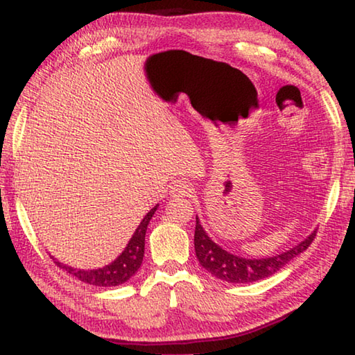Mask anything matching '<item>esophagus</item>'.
Here are the masks:
<instances>
[{"label":"esophagus","mask_w":355,"mask_h":355,"mask_svg":"<svg viewBox=\"0 0 355 355\" xmlns=\"http://www.w3.org/2000/svg\"><path fill=\"white\" fill-rule=\"evenodd\" d=\"M191 192H192V188L189 186V183L182 182V180H178V182H175L171 186V194L173 197H188L191 196Z\"/></svg>","instance_id":"esophagus-1"}]
</instances>
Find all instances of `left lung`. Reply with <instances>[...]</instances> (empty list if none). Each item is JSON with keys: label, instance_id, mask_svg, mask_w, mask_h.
I'll return each instance as SVG.
<instances>
[{"label": "left lung", "instance_id": "obj_1", "mask_svg": "<svg viewBox=\"0 0 355 355\" xmlns=\"http://www.w3.org/2000/svg\"><path fill=\"white\" fill-rule=\"evenodd\" d=\"M315 236L316 232L311 233L309 238H305L300 244L294 245L293 249L280 255L250 260V258L236 257L220 249L218 244L209 239L203 227L200 225L199 219L196 218L194 248L196 255L199 258L202 266L208 272H211L214 277L230 282V284H252V282L271 277L272 274L284 268L286 263H290L294 257L302 254L305 249H309Z\"/></svg>", "mask_w": 355, "mask_h": 355}]
</instances>
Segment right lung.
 <instances>
[{
    "label": "right lung",
    "instance_id": "1",
    "mask_svg": "<svg viewBox=\"0 0 355 355\" xmlns=\"http://www.w3.org/2000/svg\"><path fill=\"white\" fill-rule=\"evenodd\" d=\"M156 208H158V205L150 209L146 218L142 219L139 227L136 228L135 235L130 239L127 248H125V250L116 258V260L111 264H107V266L100 269H91V271H83V269H73L70 266H65V264L56 261L55 258H53V260H55L59 268L65 269L69 274L73 275L78 280L84 282V284L94 286H117L125 284V282L133 277L137 269L141 268L144 258V245H146L147 225L150 219H152V216L155 214Z\"/></svg>",
    "mask_w": 355,
    "mask_h": 355
}]
</instances>
